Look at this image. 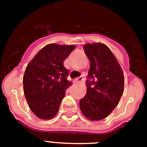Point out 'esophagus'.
<instances>
[{
  "mask_svg": "<svg viewBox=\"0 0 147 147\" xmlns=\"http://www.w3.org/2000/svg\"><path fill=\"white\" fill-rule=\"evenodd\" d=\"M84 79H83L82 77H78V78H76V82H78V83H81L82 82Z\"/></svg>",
  "mask_w": 147,
  "mask_h": 147,
  "instance_id": "obj_1",
  "label": "esophagus"
}]
</instances>
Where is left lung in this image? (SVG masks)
I'll list each match as a JSON object with an SVG mask.
<instances>
[{
	"instance_id": "obj_1",
	"label": "left lung",
	"mask_w": 147,
	"mask_h": 147,
	"mask_svg": "<svg viewBox=\"0 0 147 147\" xmlns=\"http://www.w3.org/2000/svg\"><path fill=\"white\" fill-rule=\"evenodd\" d=\"M90 61L87 93L79 101L83 115L91 121L107 117L118 105L123 93L124 76L121 67L105 44L87 43L83 47Z\"/></svg>"
}]
</instances>
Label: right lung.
I'll return each instance as SVG.
<instances>
[{
  "label": "right lung",
  "instance_id": "right-lung-1",
  "mask_svg": "<svg viewBox=\"0 0 147 147\" xmlns=\"http://www.w3.org/2000/svg\"><path fill=\"white\" fill-rule=\"evenodd\" d=\"M75 48L73 45L48 44L27 65L23 78L24 95L39 118L49 120L57 114L65 90L71 85L63 62Z\"/></svg>",
  "mask_w": 147,
  "mask_h": 147
}]
</instances>
